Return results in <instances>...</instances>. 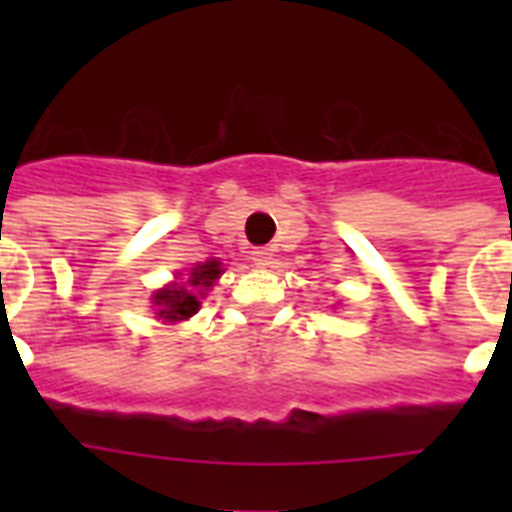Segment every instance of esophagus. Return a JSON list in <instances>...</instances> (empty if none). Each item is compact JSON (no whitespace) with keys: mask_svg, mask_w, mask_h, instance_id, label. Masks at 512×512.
Listing matches in <instances>:
<instances>
[{"mask_svg":"<svg viewBox=\"0 0 512 512\" xmlns=\"http://www.w3.org/2000/svg\"><path fill=\"white\" fill-rule=\"evenodd\" d=\"M252 263L265 268V265H271V249H252Z\"/></svg>","mask_w":512,"mask_h":512,"instance_id":"obj_1","label":"esophagus"}]
</instances>
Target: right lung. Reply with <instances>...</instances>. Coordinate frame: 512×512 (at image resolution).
<instances>
[{"label":"right lung","mask_w":512,"mask_h":512,"mask_svg":"<svg viewBox=\"0 0 512 512\" xmlns=\"http://www.w3.org/2000/svg\"><path fill=\"white\" fill-rule=\"evenodd\" d=\"M220 263L217 260H207V263L196 265L183 281L170 284L162 292H156L154 303L159 305V316L167 321H183L188 316L199 311V295L207 287H212V281L220 276Z\"/></svg>","instance_id":"1"}]
</instances>
